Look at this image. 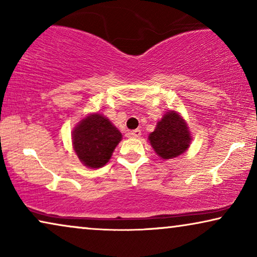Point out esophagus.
Returning <instances> with one entry per match:
<instances>
[{
  "mask_svg": "<svg viewBox=\"0 0 257 257\" xmlns=\"http://www.w3.org/2000/svg\"><path fill=\"white\" fill-rule=\"evenodd\" d=\"M130 137H132V138H140L142 137V131L140 130H133V131H131L128 133Z\"/></svg>",
  "mask_w": 257,
  "mask_h": 257,
  "instance_id": "esophagus-1",
  "label": "esophagus"
}]
</instances>
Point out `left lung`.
<instances>
[{"instance_id":"obj_1","label":"left lung","mask_w":257,"mask_h":257,"mask_svg":"<svg viewBox=\"0 0 257 257\" xmlns=\"http://www.w3.org/2000/svg\"><path fill=\"white\" fill-rule=\"evenodd\" d=\"M149 142L157 156L164 160L174 159L188 151L192 135L187 121L175 110H168L149 135Z\"/></svg>"}]
</instances>
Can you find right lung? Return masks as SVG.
<instances>
[{"mask_svg": "<svg viewBox=\"0 0 257 257\" xmlns=\"http://www.w3.org/2000/svg\"><path fill=\"white\" fill-rule=\"evenodd\" d=\"M121 139L120 131L99 112L86 114L71 132L73 151L80 163L92 170L108 163Z\"/></svg>", "mask_w": 257, "mask_h": 257, "instance_id": "1", "label": "right lung"}]
</instances>
